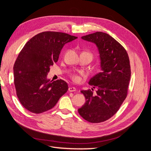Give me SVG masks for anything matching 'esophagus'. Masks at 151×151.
<instances>
[{
  "label": "esophagus",
  "mask_w": 151,
  "mask_h": 151,
  "mask_svg": "<svg viewBox=\"0 0 151 151\" xmlns=\"http://www.w3.org/2000/svg\"><path fill=\"white\" fill-rule=\"evenodd\" d=\"M76 91V89L74 88V87H71V88H68V91H69V92H74Z\"/></svg>",
  "instance_id": "34e87169"
}]
</instances>
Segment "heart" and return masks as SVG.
Here are the masks:
<instances>
[{
  "label": "heart",
  "mask_w": 151,
  "mask_h": 151,
  "mask_svg": "<svg viewBox=\"0 0 151 151\" xmlns=\"http://www.w3.org/2000/svg\"><path fill=\"white\" fill-rule=\"evenodd\" d=\"M72 77V81L75 82V83H79L80 81H81V77L79 75H77V74H73L71 76Z\"/></svg>",
  "instance_id": "heart-1"
}]
</instances>
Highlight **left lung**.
<instances>
[{"label":"left lung","mask_w":151,"mask_h":151,"mask_svg":"<svg viewBox=\"0 0 151 151\" xmlns=\"http://www.w3.org/2000/svg\"><path fill=\"white\" fill-rule=\"evenodd\" d=\"M81 38L96 45L101 71L89 82L97 88L95 94L93 89L81 91L86 103L78 112L86 121L101 123L115 115L127 98L131 76L129 57L124 47L107 33L96 32Z\"/></svg>","instance_id":"left-lung-1"}]
</instances>
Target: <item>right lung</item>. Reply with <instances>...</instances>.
Wrapping results in <instances>:
<instances>
[{
    "instance_id": "right-lung-1",
    "label": "right lung",
    "mask_w": 151,
    "mask_h": 151,
    "mask_svg": "<svg viewBox=\"0 0 151 151\" xmlns=\"http://www.w3.org/2000/svg\"><path fill=\"white\" fill-rule=\"evenodd\" d=\"M76 38L61 32L45 31L22 48L14 65V83L17 96L27 110L36 114L47 111L67 92L65 81H50L47 77L64 45Z\"/></svg>"
}]
</instances>
